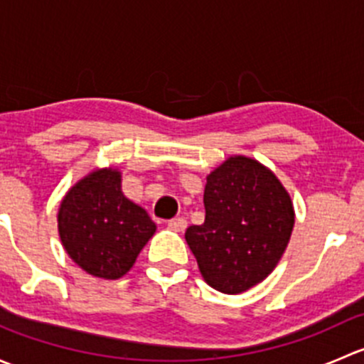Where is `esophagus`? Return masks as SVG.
I'll list each match as a JSON object with an SVG mask.
<instances>
[{"label": "esophagus", "mask_w": 364, "mask_h": 364, "mask_svg": "<svg viewBox=\"0 0 364 364\" xmlns=\"http://www.w3.org/2000/svg\"><path fill=\"white\" fill-rule=\"evenodd\" d=\"M186 225H188V223H186V220L183 218V216H178V218H172L167 222V227L171 230H174V232H183V230L186 229Z\"/></svg>", "instance_id": "1"}]
</instances>
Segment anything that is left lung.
<instances>
[{
	"instance_id": "8db88e82",
	"label": "left lung",
	"mask_w": 364,
	"mask_h": 364,
	"mask_svg": "<svg viewBox=\"0 0 364 364\" xmlns=\"http://www.w3.org/2000/svg\"><path fill=\"white\" fill-rule=\"evenodd\" d=\"M203 225L185 240L204 280L240 294L277 267L291 240L294 208L277 176L247 156H230L208 176Z\"/></svg>"
}]
</instances>
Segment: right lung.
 <instances>
[{
  "instance_id": "1",
  "label": "right lung",
  "mask_w": 364,
  "mask_h": 364,
  "mask_svg": "<svg viewBox=\"0 0 364 364\" xmlns=\"http://www.w3.org/2000/svg\"><path fill=\"white\" fill-rule=\"evenodd\" d=\"M65 250L86 273L116 280L134 266L156 225L121 192V176L102 168L80 179L58 215Z\"/></svg>"
}]
</instances>
